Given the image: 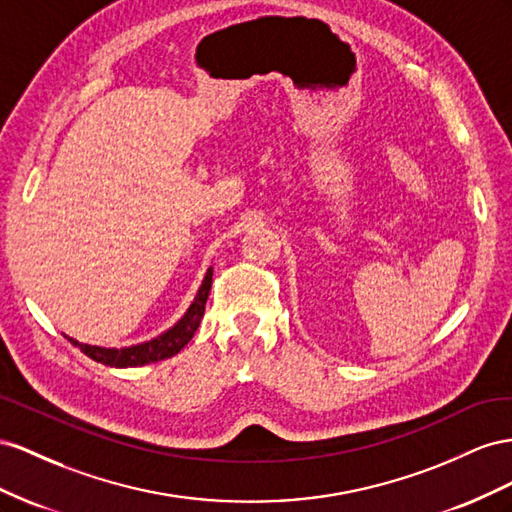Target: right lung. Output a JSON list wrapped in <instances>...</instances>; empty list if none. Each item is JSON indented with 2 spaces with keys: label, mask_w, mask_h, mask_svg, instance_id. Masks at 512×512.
<instances>
[{
  "label": "right lung",
  "mask_w": 512,
  "mask_h": 512,
  "mask_svg": "<svg viewBox=\"0 0 512 512\" xmlns=\"http://www.w3.org/2000/svg\"><path fill=\"white\" fill-rule=\"evenodd\" d=\"M210 287H212V268H208L206 279H203L197 296L193 300V304L188 306V311L184 313V317L175 324L173 328H169L167 332L160 334V337L145 341L139 345H130V347H122V349H111V347H96V345H85L79 343L75 339L68 341L79 347L85 356H90L92 360L107 364V367H115V369H128V367H143V364L150 362H158L171 358L180 352V349L193 339V334L197 332L201 317L206 313V302L210 296Z\"/></svg>",
  "instance_id": "add662e5"
}]
</instances>
